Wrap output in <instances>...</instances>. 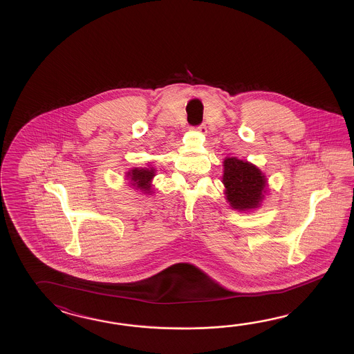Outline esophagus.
Wrapping results in <instances>:
<instances>
[{"mask_svg": "<svg viewBox=\"0 0 354 354\" xmlns=\"http://www.w3.org/2000/svg\"><path fill=\"white\" fill-rule=\"evenodd\" d=\"M195 130H197V131L201 133V134H206V133H207V128H206L205 124H201L200 127H196Z\"/></svg>", "mask_w": 354, "mask_h": 354, "instance_id": "1", "label": "esophagus"}]
</instances>
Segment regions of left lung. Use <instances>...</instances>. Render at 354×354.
Instances as JSON below:
<instances>
[{
    "label": "left lung",
    "mask_w": 354,
    "mask_h": 354,
    "mask_svg": "<svg viewBox=\"0 0 354 354\" xmlns=\"http://www.w3.org/2000/svg\"><path fill=\"white\" fill-rule=\"evenodd\" d=\"M226 201L234 210L252 211L262 206L268 182L263 172L248 160L226 157L223 162Z\"/></svg>",
    "instance_id": "obj_1"
}]
</instances>
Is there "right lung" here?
I'll list each match as a JSON object with an SVG mask.
<instances>
[{"label":"right lung","mask_w":354,"mask_h":354,"mask_svg":"<svg viewBox=\"0 0 354 354\" xmlns=\"http://www.w3.org/2000/svg\"><path fill=\"white\" fill-rule=\"evenodd\" d=\"M156 176V168L148 165V167H136L131 168L130 171L127 172L125 177L129 180V183L133 186V188L139 189L140 192H143L144 195H151L153 185L151 180Z\"/></svg>","instance_id":"1"}]
</instances>
